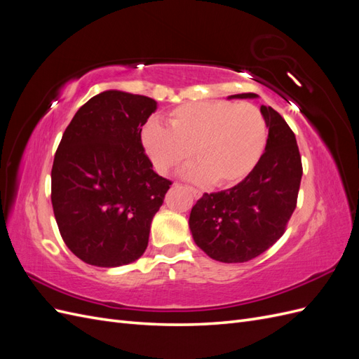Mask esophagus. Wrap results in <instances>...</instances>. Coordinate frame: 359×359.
<instances>
[{
	"instance_id": "esophagus-1",
	"label": "esophagus",
	"mask_w": 359,
	"mask_h": 359,
	"mask_svg": "<svg viewBox=\"0 0 359 359\" xmlns=\"http://www.w3.org/2000/svg\"><path fill=\"white\" fill-rule=\"evenodd\" d=\"M175 186L178 187V186H182V184H180V182H175ZM187 189H189V190H190V191L193 193V196H194V198H196V199L202 196V191H201V190H198V189H194V187H190V186H187Z\"/></svg>"
}]
</instances>
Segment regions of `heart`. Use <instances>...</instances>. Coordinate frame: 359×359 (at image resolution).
Returning <instances> with one entry per match:
<instances>
[{
  "label": "heart",
  "instance_id": "heart-1",
  "mask_svg": "<svg viewBox=\"0 0 359 359\" xmlns=\"http://www.w3.org/2000/svg\"><path fill=\"white\" fill-rule=\"evenodd\" d=\"M268 130L252 103L196 102L175 107L168 128L149 123L142 132L148 156L161 173L186 163L193 151L198 165L187 170L196 181L227 187L244 180L264 154Z\"/></svg>",
  "mask_w": 359,
  "mask_h": 359
}]
</instances>
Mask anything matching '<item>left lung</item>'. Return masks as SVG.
<instances>
[{
  "instance_id": "1",
  "label": "left lung",
  "mask_w": 359,
  "mask_h": 359,
  "mask_svg": "<svg viewBox=\"0 0 359 359\" xmlns=\"http://www.w3.org/2000/svg\"><path fill=\"white\" fill-rule=\"evenodd\" d=\"M231 97L255 99L256 94ZM260 112L269 133L255 169L232 189L203 193L190 212L194 243L226 264L247 262L273 247L297 208L302 163L295 133L271 106H260Z\"/></svg>"
}]
</instances>
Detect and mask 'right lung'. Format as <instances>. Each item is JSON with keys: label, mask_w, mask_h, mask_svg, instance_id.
I'll use <instances>...</instances> for the list:
<instances>
[{"label": "right lung", "mask_w": 359, "mask_h": 359, "mask_svg": "<svg viewBox=\"0 0 359 359\" xmlns=\"http://www.w3.org/2000/svg\"><path fill=\"white\" fill-rule=\"evenodd\" d=\"M156 100L123 91L94 95L64 132L52 165L50 201L62 241L85 264L135 262L172 181L142 145Z\"/></svg>", "instance_id": "add662e5"}]
</instances>
